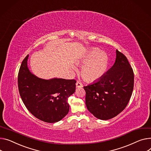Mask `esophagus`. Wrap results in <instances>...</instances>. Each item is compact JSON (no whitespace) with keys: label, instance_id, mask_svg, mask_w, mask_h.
Returning a JSON list of instances; mask_svg holds the SVG:
<instances>
[{"label":"esophagus","instance_id":"esophagus-1","mask_svg":"<svg viewBox=\"0 0 151 151\" xmlns=\"http://www.w3.org/2000/svg\"><path fill=\"white\" fill-rule=\"evenodd\" d=\"M76 87L77 88H80V87H83V84H81V82L79 81H77L76 83Z\"/></svg>","mask_w":151,"mask_h":151}]
</instances>
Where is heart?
Segmentation results:
<instances>
[{
	"mask_svg": "<svg viewBox=\"0 0 151 151\" xmlns=\"http://www.w3.org/2000/svg\"><path fill=\"white\" fill-rule=\"evenodd\" d=\"M77 64L83 65L82 76L89 81H93L101 78L106 72L109 65V57L104 51H99L96 48L90 49L76 61ZM73 70L77 68L72 65Z\"/></svg>",
	"mask_w": 151,
	"mask_h": 151,
	"instance_id": "heart-1",
	"label": "heart"
}]
</instances>
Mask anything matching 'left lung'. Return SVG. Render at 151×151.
Masks as SVG:
<instances>
[{"instance_id":"8db88e82","label":"left lung","mask_w":151,"mask_h":151,"mask_svg":"<svg viewBox=\"0 0 151 151\" xmlns=\"http://www.w3.org/2000/svg\"><path fill=\"white\" fill-rule=\"evenodd\" d=\"M134 83L133 70L127 58L116 50L114 65L101 78L84 87L88 111L102 120L116 116L127 106Z\"/></svg>"}]
</instances>
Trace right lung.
<instances>
[{
  "label": "right lung",
  "mask_w": 151,
  "mask_h": 151,
  "mask_svg": "<svg viewBox=\"0 0 151 151\" xmlns=\"http://www.w3.org/2000/svg\"><path fill=\"white\" fill-rule=\"evenodd\" d=\"M27 55L18 74V88L22 101L29 112L46 123L61 120L69 111L68 98L75 92L76 81L54 78H38L29 71Z\"/></svg>",
  "instance_id": "1"
}]
</instances>
